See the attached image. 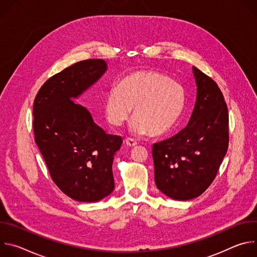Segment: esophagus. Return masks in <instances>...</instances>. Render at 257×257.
<instances>
[{
    "label": "esophagus",
    "instance_id": "34e87169",
    "mask_svg": "<svg viewBox=\"0 0 257 257\" xmlns=\"http://www.w3.org/2000/svg\"><path fill=\"white\" fill-rule=\"evenodd\" d=\"M124 142L126 143V145L130 146V148H133V146H135L137 144V142L134 139H132V138H126Z\"/></svg>",
    "mask_w": 257,
    "mask_h": 257
}]
</instances>
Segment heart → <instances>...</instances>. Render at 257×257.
<instances>
[{"mask_svg":"<svg viewBox=\"0 0 257 257\" xmlns=\"http://www.w3.org/2000/svg\"><path fill=\"white\" fill-rule=\"evenodd\" d=\"M183 86L158 71H138L120 80L103 101L107 122L124 125L133 108L131 131L159 136L167 133L179 119L185 105Z\"/></svg>","mask_w":257,"mask_h":257,"instance_id":"heart-1","label":"heart"}]
</instances>
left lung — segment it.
I'll return each instance as SVG.
<instances>
[{
    "label": "left lung",
    "mask_w": 257,
    "mask_h": 257,
    "mask_svg": "<svg viewBox=\"0 0 257 257\" xmlns=\"http://www.w3.org/2000/svg\"><path fill=\"white\" fill-rule=\"evenodd\" d=\"M196 101L187 126L153 145L158 189L175 200L201 195L214 180L229 145V114L217 84L192 67Z\"/></svg>",
    "instance_id": "left-lung-1"
}]
</instances>
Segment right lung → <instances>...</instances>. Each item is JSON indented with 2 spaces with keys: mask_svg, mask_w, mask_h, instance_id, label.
I'll return each mask as SVG.
<instances>
[{
  "mask_svg": "<svg viewBox=\"0 0 257 257\" xmlns=\"http://www.w3.org/2000/svg\"><path fill=\"white\" fill-rule=\"evenodd\" d=\"M106 69L100 59L73 64L48 79L33 103L34 140L50 175L62 192L81 202L99 201L115 187L112 166L122 138L106 134L73 101Z\"/></svg>",
  "mask_w": 257,
  "mask_h": 257,
  "instance_id": "right-lung-1",
  "label": "right lung"
}]
</instances>
